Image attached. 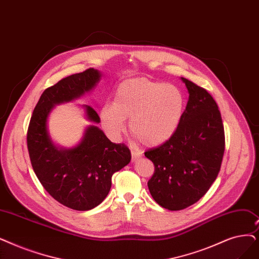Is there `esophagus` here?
<instances>
[{
  "label": "esophagus",
  "instance_id": "esophagus-1",
  "mask_svg": "<svg viewBox=\"0 0 259 259\" xmlns=\"http://www.w3.org/2000/svg\"><path fill=\"white\" fill-rule=\"evenodd\" d=\"M131 156H132V162H136L140 159V157H142V153L137 150H131Z\"/></svg>",
  "mask_w": 259,
  "mask_h": 259
}]
</instances>
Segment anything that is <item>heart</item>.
Wrapping results in <instances>:
<instances>
[{"label": "heart", "instance_id": "b5f03b06", "mask_svg": "<svg viewBox=\"0 0 259 259\" xmlns=\"http://www.w3.org/2000/svg\"><path fill=\"white\" fill-rule=\"evenodd\" d=\"M185 108V95L177 85L138 77L117 85L113 104H105L99 117L108 136L114 140L125 130L129 118L134 136L145 146L155 147L177 133Z\"/></svg>", "mask_w": 259, "mask_h": 259}]
</instances>
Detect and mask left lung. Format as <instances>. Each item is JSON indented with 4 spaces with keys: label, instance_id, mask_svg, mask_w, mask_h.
<instances>
[{
    "label": "left lung",
    "instance_id": "1",
    "mask_svg": "<svg viewBox=\"0 0 259 259\" xmlns=\"http://www.w3.org/2000/svg\"><path fill=\"white\" fill-rule=\"evenodd\" d=\"M188 102L181 125L163 145L145 152L153 162L149 192L157 204L184 209L203 197L215 181L224 153L220 111L205 89L181 77Z\"/></svg>",
    "mask_w": 259,
    "mask_h": 259
}]
</instances>
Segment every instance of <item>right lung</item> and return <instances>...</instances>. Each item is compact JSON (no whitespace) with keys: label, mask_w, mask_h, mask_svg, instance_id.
Here are the masks:
<instances>
[{"label":"right lung","mask_w":259,"mask_h":259,"mask_svg":"<svg viewBox=\"0 0 259 259\" xmlns=\"http://www.w3.org/2000/svg\"><path fill=\"white\" fill-rule=\"evenodd\" d=\"M102 77L95 69L67 76L48 88L33 109L27 131L31 166L42 186L59 203L75 210H89L105 200L114 172L131 161L129 148L112 143L96 123V111L82 105L84 116L93 125L85 128L81 141L72 148L56 145L48 120L53 109L91 92Z\"/></svg>","instance_id":"obj_1"}]
</instances>
